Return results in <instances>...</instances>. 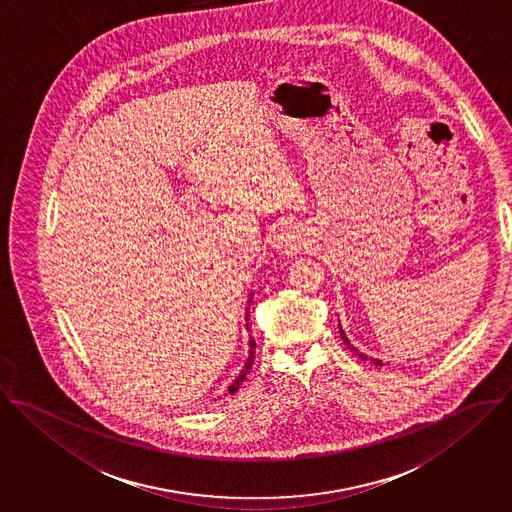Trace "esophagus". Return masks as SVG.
<instances>
[{"label": "esophagus", "mask_w": 512, "mask_h": 512, "mask_svg": "<svg viewBox=\"0 0 512 512\" xmlns=\"http://www.w3.org/2000/svg\"><path fill=\"white\" fill-rule=\"evenodd\" d=\"M271 243L277 251L281 253H295L297 249H301V243H303V233L299 231V227L295 225H281L273 231L271 235Z\"/></svg>", "instance_id": "1"}]
</instances>
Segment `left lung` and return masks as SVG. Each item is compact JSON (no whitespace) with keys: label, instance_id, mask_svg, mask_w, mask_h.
I'll return each instance as SVG.
<instances>
[{"label":"left lung","instance_id":"8db88e82","mask_svg":"<svg viewBox=\"0 0 512 512\" xmlns=\"http://www.w3.org/2000/svg\"><path fill=\"white\" fill-rule=\"evenodd\" d=\"M340 336H342V340H344V344H346V346H350V342H348V338H346V336H344V332H342V328H340ZM350 348H352V346H350ZM352 350H354V352H356V354H358V356H360V358H362V360H366V356H364V354H360V352H358V350H356V348H352ZM372 364H376V366H382V362H380V360H372Z\"/></svg>","mask_w":512,"mask_h":512}]
</instances>
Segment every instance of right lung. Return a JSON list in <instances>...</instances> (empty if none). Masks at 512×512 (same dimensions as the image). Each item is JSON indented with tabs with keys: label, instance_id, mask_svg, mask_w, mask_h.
I'll return each mask as SVG.
<instances>
[{
	"label": "right lung",
	"instance_id": "right-lung-1",
	"mask_svg": "<svg viewBox=\"0 0 512 512\" xmlns=\"http://www.w3.org/2000/svg\"><path fill=\"white\" fill-rule=\"evenodd\" d=\"M249 307H251V301H249ZM247 318H249V308H247ZM249 326V324H247ZM249 346H251V350H249V358H247V362H245V366H243V370H241V374L235 378V382L227 388L229 390V394H233V392H237L239 390V386L243 384V380L247 378V374H249V370H251V366H253V362H255V340H249Z\"/></svg>",
	"mask_w": 512,
	"mask_h": 512
}]
</instances>
